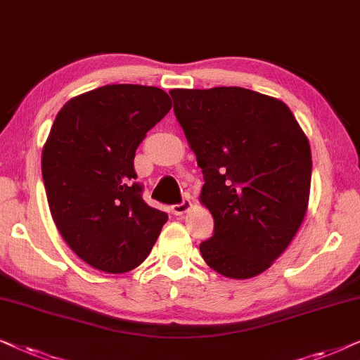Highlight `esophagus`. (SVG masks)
I'll return each instance as SVG.
<instances>
[{"instance_id":"1","label":"esophagus","mask_w":360,"mask_h":360,"mask_svg":"<svg viewBox=\"0 0 360 360\" xmlns=\"http://www.w3.org/2000/svg\"><path fill=\"white\" fill-rule=\"evenodd\" d=\"M193 209V202H191L189 199H183V202L181 204H174L171 207V210H172V214L174 215H184L186 212H189V210Z\"/></svg>"}]
</instances>
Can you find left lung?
Returning <instances> with one entry per match:
<instances>
[{
    "mask_svg": "<svg viewBox=\"0 0 360 360\" xmlns=\"http://www.w3.org/2000/svg\"><path fill=\"white\" fill-rule=\"evenodd\" d=\"M169 94L204 174L200 202L214 217L200 255L233 280L260 275L286 250L308 209V138L281 100L253 90Z\"/></svg>",
    "mask_w": 360,
    "mask_h": 360,
    "instance_id": "1",
    "label": "left lung"
}]
</instances>
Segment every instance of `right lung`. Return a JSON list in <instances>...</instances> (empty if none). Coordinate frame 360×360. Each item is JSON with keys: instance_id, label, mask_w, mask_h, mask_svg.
Wrapping results in <instances>:
<instances>
[{"instance_id": "add662e5", "label": "right lung", "mask_w": 360, "mask_h": 360, "mask_svg": "<svg viewBox=\"0 0 360 360\" xmlns=\"http://www.w3.org/2000/svg\"><path fill=\"white\" fill-rule=\"evenodd\" d=\"M172 107L158 87L103 85L70 98L42 150L52 219L74 253L105 273L141 265L167 214L150 207L135 183L136 148Z\"/></svg>"}]
</instances>
